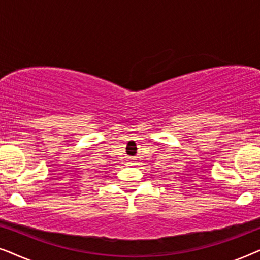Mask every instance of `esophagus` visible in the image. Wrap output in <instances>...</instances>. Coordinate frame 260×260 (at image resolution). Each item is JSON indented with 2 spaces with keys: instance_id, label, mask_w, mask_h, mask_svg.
<instances>
[{
  "instance_id": "34e87169",
  "label": "esophagus",
  "mask_w": 260,
  "mask_h": 260,
  "mask_svg": "<svg viewBox=\"0 0 260 260\" xmlns=\"http://www.w3.org/2000/svg\"><path fill=\"white\" fill-rule=\"evenodd\" d=\"M130 161H134V159H133V158H130Z\"/></svg>"
}]
</instances>
